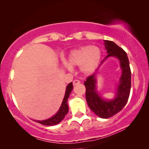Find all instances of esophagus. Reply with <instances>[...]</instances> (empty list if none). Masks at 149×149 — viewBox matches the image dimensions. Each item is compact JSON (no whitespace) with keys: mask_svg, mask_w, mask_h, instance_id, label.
<instances>
[{"mask_svg":"<svg viewBox=\"0 0 149 149\" xmlns=\"http://www.w3.org/2000/svg\"><path fill=\"white\" fill-rule=\"evenodd\" d=\"M80 83V81L79 80H74L73 81V85H78Z\"/></svg>","mask_w":149,"mask_h":149,"instance_id":"esophagus-1","label":"esophagus"}]
</instances>
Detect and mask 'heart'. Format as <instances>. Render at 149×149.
Wrapping results in <instances>:
<instances>
[{
    "instance_id": "1",
    "label": "heart",
    "mask_w": 149,
    "mask_h": 149,
    "mask_svg": "<svg viewBox=\"0 0 149 149\" xmlns=\"http://www.w3.org/2000/svg\"><path fill=\"white\" fill-rule=\"evenodd\" d=\"M102 53L98 47L83 46L71 52L68 64L71 66H80L81 71L85 74L92 73L100 62ZM70 69V66H68Z\"/></svg>"
}]
</instances>
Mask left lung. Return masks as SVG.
I'll use <instances>...</instances> for the list:
<instances>
[{"instance_id": "left-lung-1", "label": "left lung", "mask_w": 149, "mask_h": 149, "mask_svg": "<svg viewBox=\"0 0 149 149\" xmlns=\"http://www.w3.org/2000/svg\"><path fill=\"white\" fill-rule=\"evenodd\" d=\"M104 46L108 55L101 64L109 57H115L119 59L122 69L115 98L106 100L100 96L95 89V74L87 77L84 85L86 88L85 97L89 107L98 117L107 119L121 111L127 103L131 89V70L127 54L123 49L111 40H105Z\"/></svg>"}]
</instances>
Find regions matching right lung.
<instances>
[{"instance_id":"obj_1","label":"right lung","mask_w":149,"mask_h":149,"mask_svg":"<svg viewBox=\"0 0 149 149\" xmlns=\"http://www.w3.org/2000/svg\"><path fill=\"white\" fill-rule=\"evenodd\" d=\"M73 89V85L72 83L71 82L67 85L66 89V93H65V95L64 99H63L62 105L59 109L56 115L53 116L52 117L49 118V119L43 120V121H34L37 122L38 123L42 124L44 125H55L60 123L61 121L64 119L65 116L66 115V114L68 112V97L70 95L71 91H72Z\"/></svg>"}]
</instances>
